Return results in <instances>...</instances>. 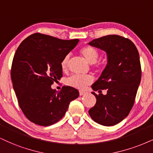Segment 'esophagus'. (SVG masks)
<instances>
[{"label": "esophagus", "instance_id": "34e87169", "mask_svg": "<svg viewBox=\"0 0 153 153\" xmlns=\"http://www.w3.org/2000/svg\"><path fill=\"white\" fill-rule=\"evenodd\" d=\"M86 94L85 91H79V95H80V96L84 95V94Z\"/></svg>", "mask_w": 153, "mask_h": 153}]
</instances>
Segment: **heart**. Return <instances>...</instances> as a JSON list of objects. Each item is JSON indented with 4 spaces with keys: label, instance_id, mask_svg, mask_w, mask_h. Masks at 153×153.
Masks as SVG:
<instances>
[{
    "label": "heart",
    "instance_id": "b5f03b06",
    "mask_svg": "<svg viewBox=\"0 0 153 153\" xmlns=\"http://www.w3.org/2000/svg\"><path fill=\"white\" fill-rule=\"evenodd\" d=\"M79 52L86 61L91 65L96 63L99 58V54L97 50L90 46L83 47L80 49ZM69 59H70L69 54H67L62 59L61 62V67L63 71L67 70ZM93 81L94 78L91 75L75 74L69 77L67 82L69 86H72V87L79 88V89H84L86 88V86L90 85L93 82Z\"/></svg>",
    "mask_w": 153,
    "mask_h": 153
}]
</instances>
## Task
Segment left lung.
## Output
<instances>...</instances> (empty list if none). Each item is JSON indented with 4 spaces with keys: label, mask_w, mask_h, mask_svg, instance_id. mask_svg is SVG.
<instances>
[{
    "label": "left lung",
    "mask_w": 153,
    "mask_h": 153,
    "mask_svg": "<svg viewBox=\"0 0 153 153\" xmlns=\"http://www.w3.org/2000/svg\"><path fill=\"white\" fill-rule=\"evenodd\" d=\"M88 45L104 51L107 65L91 86L97 103L88 111L91 118L100 125L112 126L129 114L141 80L138 51L133 42L119 35L95 39ZM107 89L105 95L94 91Z\"/></svg>",
    "instance_id": "left-lung-1"
}]
</instances>
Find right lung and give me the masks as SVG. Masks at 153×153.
<instances>
[{"instance_id":"add662e5","label":"right lung","mask_w":153,"mask_h":153,"mask_svg":"<svg viewBox=\"0 0 153 153\" xmlns=\"http://www.w3.org/2000/svg\"><path fill=\"white\" fill-rule=\"evenodd\" d=\"M78 39L63 40L35 33L19 45L13 57L11 79L19 105L25 116L39 126L55 123L65 116L69 103L79 97L76 88L51 87L62 76L61 62Z\"/></svg>"}]
</instances>
